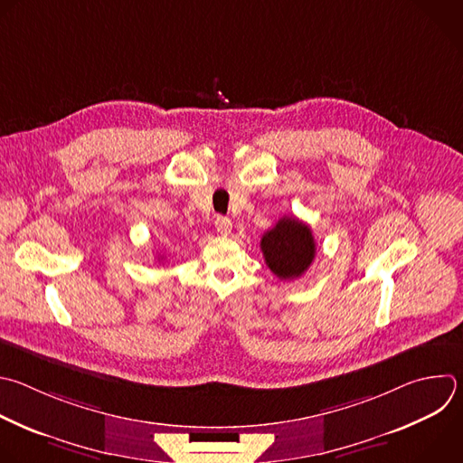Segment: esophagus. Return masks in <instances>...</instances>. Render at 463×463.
<instances>
[{
	"label": "esophagus",
	"mask_w": 463,
	"mask_h": 463,
	"mask_svg": "<svg viewBox=\"0 0 463 463\" xmlns=\"http://www.w3.org/2000/svg\"><path fill=\"white\" fill-rule=\"evenodd\" d=\"M214 225H216V231L220 234H223V236H227L231 232V229H232V222L229 218H225V216H218Z\"/></svg>",
	"instance_id": "34e87169"
}]
</instances>
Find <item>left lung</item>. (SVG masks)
Returning a JSON list of instances; mask_svg holds the SVG:
<instances>
[{
  "label": "left lung",
  "mask_w": 463,
  "mask_h": 463,
  "mask_svg": "<svg viewBox=\"0 0 463 463\" xmlns=\"http://www.w3.org/2000/svg\"><path fill=\"white\" fill-rule=\"evenodd\" d=\"M267 267L279 279H296L311 267L317 243L311 227L296 218H281L260 241Z\"/></svg>",
  "instance_id": "obj_1"
}]
</instances>
